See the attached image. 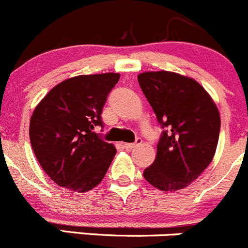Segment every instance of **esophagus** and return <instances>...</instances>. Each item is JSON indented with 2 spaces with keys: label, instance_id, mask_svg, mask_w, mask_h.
Instances as JSON below:
<instances>
[{
  "label": "esophagus",
  "instance_id": "34e87169",
  "mask_svg": "<svg viewBox=\"0 0 248 248\" xmlns=\"http://www.w3.org/2000/svg\"><path fill=\"white\" fill-rule=\"evenodd\" d=\"M141 142H142V140H141V139H138V140L133 143H124V147H125L126 150H133V148L136 147V146L141 145Z\"/></svg>",
  "mask_w": 248,
  "mask_h": 248
}]
</instances>
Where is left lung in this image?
Instances as JSON below:
<instances>
[{
	"label": "left lung",
	"instance_id": "left-lung-1",
	"mask_svg": "<svg viewBox=\"0 0 248 248\" xmlns=\"http://www.w3.org/2000/svg\"><path fill=\"white\" fill-rule=\"evenodd\" d=\"M143 95L163 128L155 159L143 171L161 191L185 188L211 164L220 131L213 98L195 79L174 72L138 75Z\"/></svg>",
	"mask_w": 248,
	"mask_h": 248
}]
</instances>
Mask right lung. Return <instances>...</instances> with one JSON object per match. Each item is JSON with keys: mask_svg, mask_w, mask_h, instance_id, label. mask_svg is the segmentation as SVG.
I'll use <instances>...</instances> for the list:
<instances>
[{"mask_svg": "<svg viewBox=\"0 0 248 248\" xmlns=\"http://www.w3.org/2000/svg\"><path fill=\"white\" fill-rule=\"evenodd\" d=\"M118 73L78 75L63 80L39 102L29 135L36 159L58 186L82 193L105 178L117 150L95 133Z\"/></svg>", "mask_w": 248, "mask_h": 248, "instance_id": "obj_1", "label": "right lung"}]
</instances>
